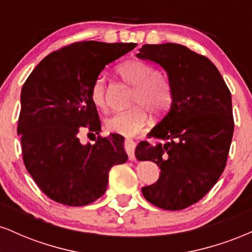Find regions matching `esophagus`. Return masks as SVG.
I'll list each match as a JSON object with an SVG mask.
<instances>
[{
    "label": "esophagus",
    "instance_id": "esophagus-1",
    "mask_svg": "<svg viewBox=\"0 0 252 252\" xmlns=\"http://www.w3.org/2000/svg\"><path fill=\"white\" fill-rule=\"evenodd\" d=\"M124 148H126V152L128 153L129 160L134 161L135 160V148H136V142L131 138H126L124 140Z\"/></svg>",
    "mask_w": 252,
    "mask_h": 252
}]
</instances>
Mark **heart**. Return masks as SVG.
<instances>
[{
  "label": "heart",
  "mask_w": 252,
  "mask_h": 252,
  "mask_svg": "<svg viewBox=\"0 0 252 252\" xmlns=\"http://www.w3.org/2000/svg\"><path fill=\"white\" fill-rule=\"evenodd\" d=\"M118 76L132 86L130 98L131 109L116 112L105 120L109 132L123 136H134L148 123V112L162 115L173 102V88L168 76L155 70L152 63L141 59L126 60L117 66ZM92 103L98 109H106V79L103 74L92 83L90 91Z\"/></svg>",
  "instance_id": "heart-1"
}]
</instances>
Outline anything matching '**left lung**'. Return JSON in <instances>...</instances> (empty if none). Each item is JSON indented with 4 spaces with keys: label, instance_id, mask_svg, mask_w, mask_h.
I'll use <instances>...</instances> for the list:
<instances>
[{
    "label": "left lung",
    "instance_id": "left-lung-1",
    "mask_svg": "<svg viewBox=\"0 0 252 252\" xmlns=\"http://www.w3.org/2000/svg\"><path fill=\"white\" fill-rule=\"evenodd\" d=\"M137 57L160 63L173 88L169 112L147 135L164 143L136 147L138 161L161 169L142 194L160 209L184 210L210 192L226 166L235 129L231 92L215 63L186 46L143 45Z\"/></svg>",
    "mask_w": 252,
    "mask_h": 252
}]
</instances>
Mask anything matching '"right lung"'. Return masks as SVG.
<instances>
[{
    "instance_id": "obj_1",
    "label": "right lung",
    "mask_w": 252,
    "mask_h": 252,
    "mask_svg": "<svg viewBox=\"0 0 252 252\" xmlns=\"http://www.w3.org/2000/svg\"><path fill=\"white\" fill-rule=\"evenodd\" d=\"M136 46L73 42L43 58L22 86L17 123L22 158L52 200L67 206L96 201L105 193L111 167L128 160L122 136L99 135V116L90 91L105 65ZM84 129L98 135L94 145L79 141Z\"/></svg>"
}]
</instances>
